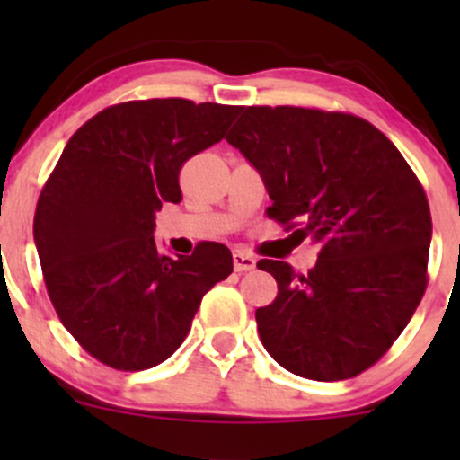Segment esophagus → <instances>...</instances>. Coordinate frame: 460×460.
Returning <instances> with one entry per match:
<instances>
[{
  "mask_svg": "<svg viewBox=\"0 0 460 460\" xmlns=\"http://www.w3.org/2000/svg\"><path fill=\"white\" fill-rule=\"evenodd\" d=\"M234 266H235V272H251V270H255L257 260L252 255H248L246 251H235L234 252Z\"/></svg>",
  "mask_w": 460,
  "mask_h": 460,
  "instance_id": "1",
  "label": "esophagus"
}]
</instances>
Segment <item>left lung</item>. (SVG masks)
Here are the masks:
<instances>
[{"mask_svg":"<svg viewBox=\"0 0 460 460\" xmlns=\"http://www.w3.org/2000/svg\"><path fill=\"white\" fill-rule=\"evenodd\" d=\"M260 172L279 223L320 246L315 266L261 260L277 300L255 311L279 366L311 381H344L381 358L426 289L429 200L400 151L352 114L244 108L226 136Z\"/></svg>","mask_w":460,"mask_h":460,"instance_id":"left-lung-1","label":"left lung"}]
</instances>
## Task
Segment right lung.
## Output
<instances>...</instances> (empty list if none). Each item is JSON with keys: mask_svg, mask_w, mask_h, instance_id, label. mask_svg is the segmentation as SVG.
Instances as JSON below:
<instances>
[{"mask_svg": "<svg viewBox=\"0 0 460 460\" xmlns=\"http://www.w3.org/2000/svg\"><path fill=\"white\" fill-rule=\"evenodd\" d=\"M240 110L129 102L66 142L36 205L34 244L62 324L105 366L136 372L166 361L205 292L234 272L225 244L172 257L153 231L162 205L181 200V164L223 140Z\"/></svg>", "mask_w": 460, "mask_h": 460, "instance_id": "obj_1", "label": "right lung"}]
</instances>
